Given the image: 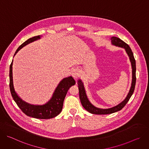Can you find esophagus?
<instances>
[{
	"label": "esophagus",
	"instance_id": "1",
	"mask_svg": "<svg viewBox=\"0 0 149 149\" xmlns=\"http://www.w3.org/2000/svg\"><path fill=\"white\" fill-rule=\"evenodd\" d=\"M81 72H80V70L78 68H75L73 70L72 72V77L75 78V79H77L79 78V77L80 76Z\"/></svg>",
	"mask_w": 149,
	"mask_h": 149
}]
</instances>
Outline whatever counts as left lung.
I'll list each match as a JSON object with an SVG mask.
<instances>
[{"instance_id":"8db88e82","label":"left lung","mask_w":149,"mask_h":149,"mask_svg":"<svg viewBox=\"0 0 149 149\" xmlns=\"http://www.w3.org/2000/svg\"><path fill=\"white\" fill-rule=\"evenodd\" d=\"M111 43L113 45H114L117 47H120L121 48H123L125 49V51L127 54H128L130 60L132 63V86L130 88V90L129 91V93L126 97L125 99L122 101L120 104L118 105L115 106V107L108 109H100L98 108H97L91 104V103L89 101L88 99L87 98V97L86 94V91H85L83 83L82 82L81 80L79 79L78 81V86L79 89V98L82 104V105L83 107L86 109L87 111H88L89 113L94 114H109L111 113H116L117 111H118L121 110L125 104L127 103L132 97V94H133V92L134 91L135 86H136V61L133 55V53L129 46L128 44H127L125 42H124L123 40L120 39L119 38L113 36L111 38Z\"/></svg>"}]
</instances>
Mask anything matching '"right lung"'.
Returning <instances> with one entry per match:
<instances>
[{
	"instance_id": "obj_1",
	"label": "right lung",
	"mask_w": 149,
	"mask_h": 149,
	"mask_svg": "<svg viewBox=\"0 0 149 149\" xmlns=\"http://www.w3.org/2000/svg\"><path fill=\"white\" fill-rule=\"evenodd\" d=\"M38 39H40V36H36L28 39L19 46L14 56L22 47ZM12 65L13 61L10 65L9 87L12 96L19 109L26 116L35 118L49 119L57 116L62 111L63 101L69 88L75 84V81L74 78L72 77L63 78L58 84L52 98L45 104L42 105H31L23 101L15 91L13 84Z\"/></svg>"
}]
</instances>
